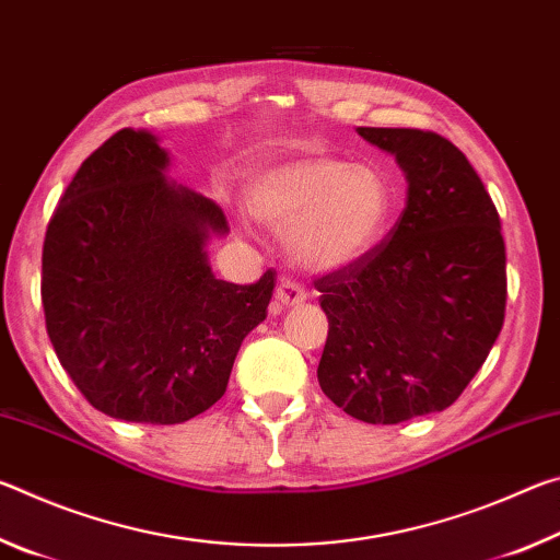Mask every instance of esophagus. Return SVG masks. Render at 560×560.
Wrapping results in <instances>:
<instances>
[{"label": "esophagus", "mask_w": 560, "mask_h": 560, "mask_svg": "<svg viewBox=\"0 0 560 560\" xmlns=\"http://www.w3.org/2000/svg\"><path fill=\"white\" fill-rule=\"evenodd\" d=\"M277 301L281 306H299V303L306 301V289L301 287L299 281L293 279H283L279 287H277Z\"/></svg>", "instance_id": "34e87169"}]
</instances>
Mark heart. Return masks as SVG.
I'll use <instances>...</instances> for the list:
<instances>
[{"label": "heart", "mask_w": 560, "mask_h": 560, "mask_svg": "<svg viewBox=\"0 0 560 560\" xmlns=\"http://www.w3.org/2000/svg\"><path fill=\"white\" fill-rule=\"evenodd\" d=\"M244 205L257 222L287 230L293 261L330 271L365 257L383 240L395 195L373 165L311 153L252 170Z\"/></svg>", "instance_id": "1"}]
</instances>
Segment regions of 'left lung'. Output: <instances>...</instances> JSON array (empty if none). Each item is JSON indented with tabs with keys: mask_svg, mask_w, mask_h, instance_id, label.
Masks as SVG:
<instances>
[{
	"mask_svg": "<svg viewBox=\"0 0 560 560\" xmlns=\"http://www.w3.org/2000/svg\"><path fill=\"white\" fill-rule=\"evenodd\" d=\"M395 155L407 205L385 242L316 281L328 338L318 383L355 420L397 424L442 412L504 326L499 212L457 145L430 130L358 128Z\"/></svg>",
	"mask_w": 560,
	"mask_h": 560,
	"instance_id": "8db88e82",
	"label": "left lung"
}]
</instances>
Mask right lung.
<instances>
[{"label": "right lung", "instance_id": "add662e5", "mask_svg": "<svg viewBox=\"0 0 560 560\" xmlns=\"http://www.w3.org/2000/svg\"><path fill=\"white\" fill-rule=\"evenodd\" d=\"M167 165L153 132L118 130L83 160L44 240L46 334L83 397L126 422L210 410L277 283L271 269L249 287L214 277L205 246L226 217Z\"/></svg>", "mask_w": 560, "mask_h": 560}]
</instances>
